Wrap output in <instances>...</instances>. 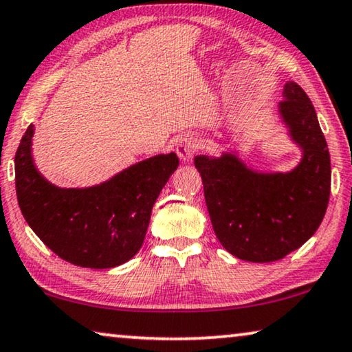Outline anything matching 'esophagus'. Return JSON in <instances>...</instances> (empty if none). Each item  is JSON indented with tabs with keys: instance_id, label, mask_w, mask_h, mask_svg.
I'll return each mask as SVG.
<instances>
[{
	"instance_id": "esophagus-1",
	"label": "esophagus",
	"mask_w": 352,
	"mask_h": 352,
	"mask_svg": "<svg viewBox=\"0 0 352 352\" xmlns=\"http://www.w3.org/2000/svg\"><path fill=\"white\" fill-rule=\"evenodd\" d=\"M175 151L183 162H191L197 153V140L191 133H182L175 142Z\"/></svg>"
}]
</instances>
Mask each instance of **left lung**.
Returning a JSON list of instances; mask_svg holds the SVG:
<instances>
[{"instance_id": "1", "label": "left lung", "mask_w": 352, "mask_h": 352, "mask_svg": "<svg viewBox=\"0 0 352 352\" xmlns=\"http://www.w3.org/2000/svg\"><path fill=\"white\" fill-rule=\"evenodd\" d=\"M279 113L303 150L292 172L258 174L228 153L195 157L215 236L231 255L255 263L280 260L303 245L330 197L329 148L313 103L296 82L284 86Z\"/></svg>"}]
</instances>
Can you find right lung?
<instances>
[{
  "instance_id": "1",
  "label": "right lung",
  "mask_w": 352,
  "mask_h": 352,
  "mask_svg": "<svg viewBox=\"0 0 352 352\" xmlns=\"http://www.w3.org/2000/svg\"><path fill=\"white\" fill-rule=\"evenodd\" d=\"M33 126L16 153V191L23 219L39 239L68 263L105 270L140 250L151 209L178 167L175 153L138 162L91 188H58L32 157Z\"/></svg>"
}]
</instances>
